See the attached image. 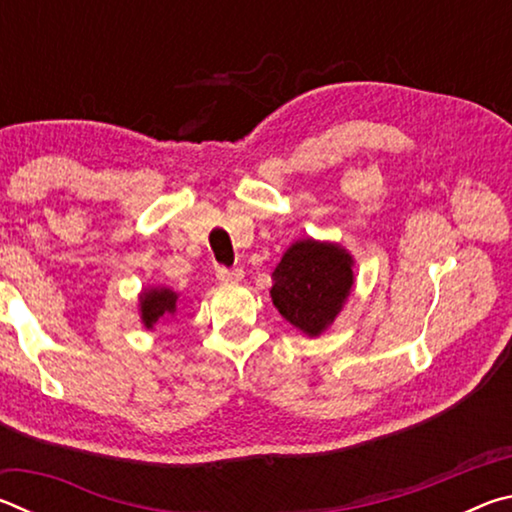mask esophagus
Listing matches in <instances>:
<instances>
[{"instance_id": "1", "label": "esophagus", "mask_w": 512, "mask_h": 512, "mask_svg": "<svg viewBox=\"0 0 512 512\" xmlns=\"http://www.w3.org/2000/svg\"><path fill=\"white\" fill-rule=\"evenodd\" d=\"M216 277L221 282H239L244 277V271L241 268H225V266H216Z\"/></svg>"}]
</instances>
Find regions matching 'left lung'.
<instances>
[{"label":"left lung","mask_w":512,"mask_h":512,"mask_svg":"<svg viewBox=\"0 0 512 512\" xmlns=\"http://www.w3.org/2000/svg\"><path fill=\"white\" fill-rule=\"evenodd\" d=\"M352 289V257L334 244L296 241L273 271L271 298L293 327L318 336Z\"/></svg>","instance_id":"obj_1"}]
</instances>
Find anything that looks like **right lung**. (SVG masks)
I'll list each match as a JSON object with an SVG mask.
<instances>
[{"label":"right lung","mask_w":512,"mask_h":512,"mask_svg":"<svg viewBox=\"0 0 512 512\" xmlns=\"http://www.w3.org/2000/svg\"><path fill=\"white\" fill-rule=\"evenodd\" d=\"M176 300L178 296L171 289H151L144 291L140 298L142 305V320L146 327H153L160 318L171 316L176 311Z\"/></svg>","instance_id":"1"}]
</instances>
